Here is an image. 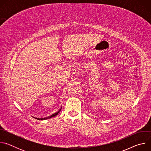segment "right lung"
<instances>
[{"instance_id": "obj_1", "label": "right lung", "mask_w": 151, "mask_h": 151, "mask_svg": "<svg viewBox=\"0 0 151 151\" xmlns=\"http://www.w3.org/2000/svg\"><path fill=\"white\" fill-rule=\"evenodd\" d=\"M60 111H58V112H56V113H55V114H52V115H51L50 116H48V118H38V119H39V120H43V119H49V118H52V117H54V116H55L57 115H58V114L59 113V112H60Z\"/></svg>"}]
</instances>
